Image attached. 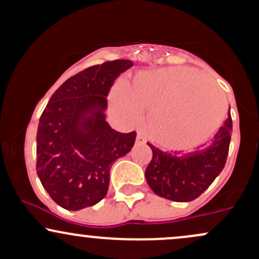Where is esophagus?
Returning <instances> with one entry per match:
<instances>
[{
  "instance_id": "obj_1",
  "label": "esophagus",
  "mask_w": 259,
  "mask_h": 259,
  "mask_svg": "<svg viewBox=\"0 0 259 259\" xmlns=\"http://www.w3.org/2000/svg\"><path fill=\"white\" fill-rule=\"evenodd\" d=\"M145 142H146V140H145L144 135L139 132L138 135H136V144H145Z\"/></svg>"
}]
</instances>
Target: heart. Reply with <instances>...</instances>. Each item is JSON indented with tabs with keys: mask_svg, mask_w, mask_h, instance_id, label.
<instances>
[{
	"mask_svg": "<svg viewBox=\"0 0 259 259\" xmlns=\"http://www.w3.org/2000/svg\"><path fill=\"white\" fill-rule=\"evenodd\" d=\"M191 68L175 67L139 73L129 89L113 92L114 109L126 119H136L142 109L147 132L159 146L187 151L207 141L223 120L227 101Z\"/></svg>",
	"mask_w": 259,
	"mask_h": 259,
	"instance_id": "1",
	"label": "heart"
}]
</instances>
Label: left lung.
<instances>
[{
	"label": "left lung",
	"instance_id": "8db88e82",
	"mask_svg": "<svg viewBox=\"0 0 259 259\" xmlns=\"http://www.w3.org/2000/svg\"><path fill=\"white\" fill-rule=\"evenodd\" d=\"M231 130L233 121L229 115L209 145L191 153L164 152L147 144L152 150V159L145 171L148 186L154 194L167 200L194 201L224 168Z\"/></svg>",
	"mask_w": 259,
	"mask_h": 259
}]
</instances>
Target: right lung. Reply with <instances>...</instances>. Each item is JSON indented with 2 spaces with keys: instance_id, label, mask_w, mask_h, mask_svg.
Returning a JSON list of instances; mask_svg holds the SVG:
<instances>
[{
  "instance_id": "right-lung-1",
  "label": "right lung",
  "mask_w": 259,
  "mask_h": 259,
  "mask_svg": "<svg viewBox=\"0 0 259 259\" xmlns=\"http://www.w3.org/2000/svg\"><path fill=\"white\" fill-rule=\"evenodd\" d=\"M127 59L88 68L62 84L38 121L36 171L58 206L79 210L107 195L113 163L130 152L136 133L115 132L106 120L107 96Z\"/></svg>"
}]
</instances>
